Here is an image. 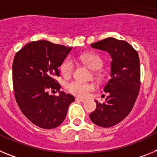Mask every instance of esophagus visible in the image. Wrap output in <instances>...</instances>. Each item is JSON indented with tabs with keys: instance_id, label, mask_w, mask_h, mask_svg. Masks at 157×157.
<instances>
[{
	"instance_id": "obj_1",
	"label": "esophagus",
	"mask_w": 157,
	"mask_h": 157,
	"mask_svg": "<svg viewBox=\"0 0 157 157\" xmlns=\"http://www.w3.org/2000/svg\"><path fill=\"white\" fill-rule=\"evenodd\" d=\"M75 101H79V102H83V103H84V102H85V101H86V100L85 99H82V98H75Z\"/></svg>"
}]
</instances>
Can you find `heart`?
<instances>
[{
  "label": "heart",
  "instance_id": "heart-1",
  "mask_svg": "<svg viewBox=\"0 0 157 157\" xmlns=\"http://www.w3.org/2000/svg\"><path fill=\"white\" fill-rule=\"evenodd\" d=\"M79 59L89 68L93 71H95V76L98 78L102 77V72L98 71L103 66V59L97 53L94 52H88V53L82 54L79 56ZM74 69V63L72 59L70 58H67L63 61L60 65V71L62 74L66 77H68L73 72ZM95 89L94 83L91 82H82L79 81H71L66 85V90L70 94L78 98H85L89 94L90 91H93Z\"/></svg>",
  "mask_w": 157,
  "mask_h": 157
}]
</instances>
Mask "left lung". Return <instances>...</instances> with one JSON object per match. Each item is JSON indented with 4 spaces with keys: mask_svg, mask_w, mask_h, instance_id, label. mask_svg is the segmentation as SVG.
<instances>
[{
    "mask_svg": "<svg viewBox=\"0 0 157 157\" xmlns=\"http://www.w3.org/2000/svg\"><path fill=\"white\" fill-rule=\"evenodd\" d=\"M106 51L112 58L111 78L104 88L109 96L104 104L90 114L91 121L101 127H111L125 119L134 107L140 90V60L137 51L125 41L108 37L91 44Z\"/></svg>",
    "mask_w": 157,
    "mask_h": 157,
    "instance_id": "obj_1",
    "label": "left lung"
}]
</instances>
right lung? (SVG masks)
<instances>
[{
    "instance_id": "right-lung-1",
    "label": "right lung",
    "mask_w": 157,
    "mask_h": 157,
    "mask_svg": "<svg viewBox=\"0 0 157 157\" xmlns=\"http://www.w3.org/2000/svg\"><path fill=\"white\" fill-rule=\"evenodd\" d=\"M71 47L56 45L45 40L32 41L14 57L12 82L16 102L26 117L43 129L59 127L67 116L75 98L59 92L49 95L48 89L59 91L60 86L53 77L68 55Z\"/></svg>"
}]
</instances>
